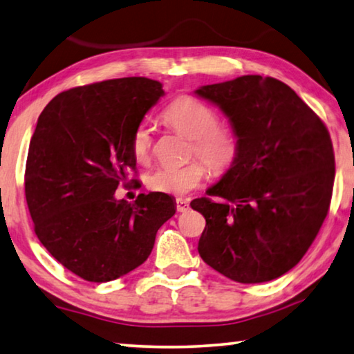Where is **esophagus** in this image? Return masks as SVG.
<instances>
[{
	"mask_svg": "<svg viewBox=\"0 0 354 354\" xmlns=\"http://www.w3.org/2000/svg\"><path fill=\"white\" fill-rule=\"evenodd\" d=\"M176 204H177V212H178V213H185V212L189 210V202H188V201L177 199Z\"/></svg>",
	"mask_w": 354,
	"mask_h": 354,
	"instance_id": "obj_1",
	"label": "esophagus"
}]
</instances>
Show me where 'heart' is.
<instances>
[{
	"instance_id": "obj_1",
	"label": "heart",
	"mask_w": 354,
	"mask_h": 354,
	"mask_svg": "<svg viewBox=\"0 0 354 354\" xmlns=\"http://www.w3.org/2000/svg\"><path fill=\"white\" fill-rule=\"evenodd\" d=\"M165 122L189 138V155H198L215 176H223L236 161L240 142L229 127L218 125L219 115L210 105L194 97H180L166 108ZM152 130L146 124L136 127L131 150L138 161L149 160L152 153ZM207 176V167L198 160L180 166H161L147 177V187L156 193L185 196L198 188Z\"/></svg>"
}]
</instances>
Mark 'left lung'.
I'll return each mask as SVG.
<instances>
[{
    "label": "left lung",
    "mask_w": 354,
    "mask_h": 354,
    "mask_svg": "<svg viewBox=\"0 0 354 354\" xmlns=\"http://www.w3.org/2000/svg\"><path fill=\"white\" fill-rule=\"evenodd\" d=\"M196 95L225 114L240 152L221 180L194 199L205 218L198 251L241 283L268 282L297 265L331 204L334 150L320 118L282 81L245 75Z\"/></svg>",
    "instance_id": "left-lung-1"
}]
</instances>
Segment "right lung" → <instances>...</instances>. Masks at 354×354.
<instances>
[{
    "label": "right lung",
    "mask_w": 354,
    "mask_h": 354,
    "mask_svg": "<svg viewBox=\"0 0 354 354\" xmlns=\"http://www.w3.org/2000/svg\"><path fill=\"white\" fill-rule=\"evenodd\" d=\"M165 95L160 81L130 77L57 94L30 142L25 194L37 239L84 281L130 273L152 252L156 232L176 213L165 193L115 199L136 167L133 131Z\"/></svg>",
    "instance_id": "right-lung-1"
}]
</instances>
